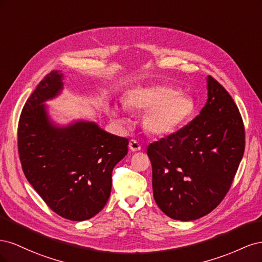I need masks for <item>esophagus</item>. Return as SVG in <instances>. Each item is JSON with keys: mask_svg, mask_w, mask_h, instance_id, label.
Returning <instances> with one entry per match:
<instances>
[{"mask_svg": "<svg viewBox=\"0 0 262 262\" xmlns=\"http://www.w3.org/2000/svg\"><path fill=\"white\" fill-rule=\"evenodd\" d=\"M129 148L132 150V152H138V150L141 149V144L136 140H130Z\"/></svg>", "mask_w": 262, "mask_h": 262, "instance_id": "obj_1", "label": "esophagus"}]
</instances>
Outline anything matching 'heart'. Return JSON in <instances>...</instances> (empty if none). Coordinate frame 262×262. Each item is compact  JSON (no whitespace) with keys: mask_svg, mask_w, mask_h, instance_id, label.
I'll return each instance as SVG.
<instances>
[{"mask_svg":"<svg viewBox=\"0 0 262 262\" xmlns=\"http://www.w3.org/2000/svg\"><path fill=\"white\" fill-rule=\"evenodd\" d=\"M123 106L134 112H147L143 117L145 130L156 137H165L176 132L192 117L195 105L193 99L179 93L170 85L138 87L125 95ZM113 114L125 122V119L114 109Z\"/></svg>","mask_w":262,"mask_h":262,"instance_id":"1","label":"heart"}]
</instances>
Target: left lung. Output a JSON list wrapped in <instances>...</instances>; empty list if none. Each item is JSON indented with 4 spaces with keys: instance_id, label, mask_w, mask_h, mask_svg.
I'll list each match as a JSON object with an SVG mask.
<instances>
[{
    "instance_id": "1",
    "label": "left lung",
    "mask_w": 262,
    "mask_h": 262,
    "mask_svg": "<svg viewBox=\"0 0 262 262\" xmlns=\"http://www.w3.org/2000/svg\"><path fill=\"white\" fill-rule=\"evenodd\" d=\"M200 115L147 146L155 202L166 215L193 221L224 199L245 150L243 118L231 95L208 76Z\"/></svg>"
}]
</instances>
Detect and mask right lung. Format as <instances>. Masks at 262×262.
<instances>
[{
    "mask_svg": "<svg viewBox=\"0 0 262 262\" xmlns=\"http://www.w3.org/2000/svg\"><path fill=\"white\" fill-rule=\"evenodd\" d=\"M62 77L51 71L27 99L18 121V154L27 180L46 204L67 220L85 221L106 205L113 169L128 153L129 140L94 122L53 125L43 101L60 93Z\"/></svg>",
    "mask_w": 262,
    "mask_h": 262,
    "instance_id": "obj_1",
    "label": "right lung"
}]
</instances>
